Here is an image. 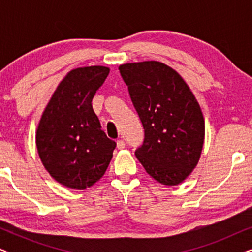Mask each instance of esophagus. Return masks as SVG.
Listing matches in <instances>:
<instances>
[{
  "label": "esophagus",
  "mask_w": 252,
  "mask_h": 252,
  "mask_svg": "<svg viewBox=\"0 0 252 252\" xmlns=\"http://www.w3.org/2000/svg\"><path fill=\"white\" fill-rule=\"evenodd\" d=\"M117 148H118V149H124V148H125V142H124V140L117 141Z\"/></svg>",
  "instance_id": "34e87169"
}]
</instances>
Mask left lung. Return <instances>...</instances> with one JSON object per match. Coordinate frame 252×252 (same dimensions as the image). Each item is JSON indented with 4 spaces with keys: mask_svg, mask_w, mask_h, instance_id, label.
I'll return each mask as SVG.
<instances>
[{
    "mask_svg": "<svg viewBox=\"0 0 252 252\" xmlns=\"http://www.w3.org/2000/svg\"><path fill=\"white\" fill-rule=\"evenodd\" d=\"M119 71L144 128L136 158L159 184H181L197 166L204 144L197 99L181 75L161 62L126 63Z\"/></svg>",
    "mask_w": 252,
    "mask_h": 252,
    "instance_id": "left-lung-1",
    "label": "left lung"
}]
</instances>
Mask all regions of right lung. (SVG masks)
Segmentation results:
<instances>
[{
	"label": "right lung",
	"instance_id": "1",
	"mask_svg": "<svg viewBox=\"0 0 252 252\" xmlns=\"http://www.w3.org/2000/svg\"><path fill=\"white\" fill-rule=\"evenodd\" d=\"M109 72L101 65L71 70L37 124L35 143L41 163L51 178L67 188L92 187L112 159L116 142L101 129L92 106Z\"/></svg>",
	"mask_w": 252,
	"mask_h": 252
}]
</instances>
